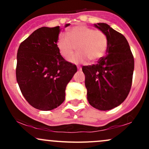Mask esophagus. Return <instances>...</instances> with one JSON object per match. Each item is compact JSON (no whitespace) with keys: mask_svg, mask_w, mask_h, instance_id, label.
Listing matches in <instances>:
<instances>
[{"mask_svg":"<svg viewBox=\"0 0 149 149\" xmlns=\"http://www.w3.org/2000/svg\"><path fill=\"white\" fill-rule=\"evenodd\" d=\"M77 68H78V71H81V70H82V68L80 67V66H78V67H77Z\"/></svg>","mask_w":149,"mask_h":149,"instance_id":"34e87169","label":"esophagus"}]
</instances>
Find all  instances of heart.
Returning a JSON list of instances; mask_svg holds the SVG:
<instances>
[{
  "label": "heart",
  "mask_w": 149,
  "mask_h": 149,
  "mask_svg": "<svg viewBox=\"0 0 149 149\" xmlns=\"http://www.w3.org/2000/svg\"><path fill=\"white\" fill-rule=\"evenodd\" d=\"M108 38L102 31L94 30L85 25L77 26L69 30V35L59 34L57 47L63 57H68L76 50L78 52L71 56L68 61L74 64H85L98 61L105 54L108 47Z\"/></svg>",
  "instance_id": "obj_1"
}]
</instances>
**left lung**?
<instances>
[{
	"label": "left lung",
	"mask_w": 149,
	"mask_h": 149,
	"mask_svg": "<svg viewBox=\"0 0 149 149\" xmlns=\"http://www.w3.org/2000/svg\"><path fill=\"white\" fill-rule=\"evenodd\" d=\"M95 27L108 38L107 55L97 64L83 66L89 104L100 111L118 107L127 98L132 86L134 61L127 39L106 23Z\"/></svg>",
	"instance_id": "8db88e82"
}]
</instances>
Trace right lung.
Here are the masks:
<instances>
[{"label":"right lung","mask_w":149,"mask_h":149,"mask_svg":"<svg viewBox=\"0 0 149 149\" xmlns=\"http://www.w3.org/2000/svg\"><path fill=\"white\" fill-rule=\"evenodd\" d=\"M60 30L59 26L38 29L17 50L19 87L29 104L40 111L52 110L63 103L66 85L77 71L76 65L65 60L58 50Z\"/></svg>","instance_id":"obj_1"}]
</instances>
